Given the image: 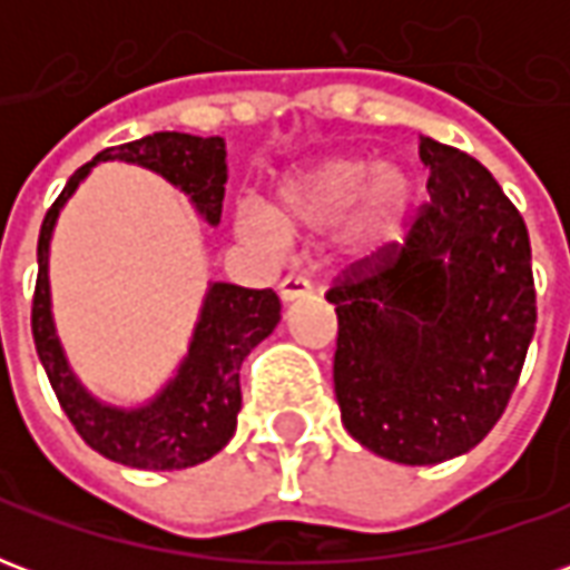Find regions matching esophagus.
<instances>
[{
    "mask_svg": "<svg viewBox=\"0 0 570 570\" xmlns=\"http://www.w3.org/2000/svg\"><path fill=\"white\" fill-rule=\"evenodd\" d=\"M277 293H281V302L289 305V302H296V298H305L311 293V284L305 277H284L281 286H277Z\"/></svg>",
    "mask_w": 570,
    "mask_h": 570,
    "instance_id": "34e87169",
    "label": "esophagus"
}]
</instances>
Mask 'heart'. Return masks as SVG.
<instances>
[{
    "label": "heart",
    "instance_id": "heart-1",
    "mask_svg": "<svg viewBox=\"0 0 570 570\" xmlns=\"http://www.w3.org/2000/svg\"><path fill=\"white\" fill-rule=\"evenodd\" d=\"M419 200V183L406 167L338 155L286 174L272 204L240 200L235 232L249 244L281 249L286 237L323 232L342 219L335 249L347 265H372L403 247Z\"/></svg>",
    "mask_w": 570,
    "mask_h": 570
}]
</instances>
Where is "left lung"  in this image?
Returning a JSON list of instances; mask_svg holds the SVG:
<instances>
[{"mask_svg": "<svg viewBox=\"0 0 570 570\" xmlns=\"http://www.w3.org/2000/svg\"><path fill=\"white\" fill-rule=\"evenodd\" d=\"M430 204L406 244L351 268L338 314L335 400L354 440L430 466L470 452L510 403L538 323L528 228L466 151L421 137Z\"/></svg>", "mask_w": 570, "mask_h": 570, "instance_id": "obj_1", "label": "left lung"}]
</instances>
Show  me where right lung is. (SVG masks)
I'll list each match as a JSON object with an SVG mask.
<instances>
[{
	"label": "right lung",
	"mask_w": 570,
	"mask_h": 570,
	"mask_svg": "<svg viewBox=\"0 0 570 570\" xmlns=\"http://www.w3.org/2000/svg\"><path fill=\"white\" fill-rule=\"evenodd\" d=\"M121 161L146 167L179 188L207 225L223 216L225 164L223 137H191L158 130L142 140L104 149L79 167L48 210L39 232V281L32 298V338L60 406L94 452L134 470H186L204 464L235 436L240 412V363L281 323V302L272 289L207 284L198 321L174 375L142 403L121 406L88 391L69 366L51 311V237L57 219L97 164Z\"/></svg>",
	"instance_id": "right-lung-1"
}]
</instances>
